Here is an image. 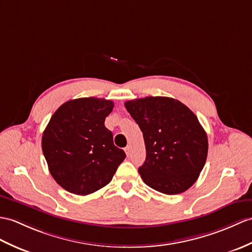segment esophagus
Listing matches in <instances>:
<instances>
[{
	"label": "esophagus",
	"instance_id": "34e87169",
	"mask_svg": "<svg viewBox=\"0 0 252 252\" xmlns=\"http://www.w3.org/2000/svg\"><path fill=\"white\" fill-rule=\"evenodd\" d=\"M125 151H126V154L127 157L131 156V147H130V146H126V147L125 148Z\"/></svg>",
	"mask_w": 252,
	"mask_h": 252
}]
</instances>
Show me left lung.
I'll use <instances>...</instances> for the list:
<instances>
[{
  "label": "left lung",
  "mask_w": 252,
  "mask_h": 252,
  "mask_svg": "<svg viewBox=\"0 0 252 252\" xmlns=\"http://www.w3.org/2000/svg\"><path fill=\"white\" fill-rule=\"evenodd\" d=\"M143 132L146 160L138 168L144 183L164 194L188 190L205 165L207 134L197 117L177 99L147 96L125 103Z\"/></svg>",
  "instance_id": "obj_1"
}]
</instances>
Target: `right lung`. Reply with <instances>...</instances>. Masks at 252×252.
I'll use <instances>...</instances> for the list:
<instances>
[{
	"mask_svg": "<svg viewBox=\"0 0 252 252\" xmlns=\"http://www.w3.org/2000/svg\"><path fill=\"white\" fill-rule=\"evenodd\" d=\"M114 102L81 97L56 110L42 137V148L51 176L63 189L87 195L108 185L126 154L114 145L105 126Z\"/></svg>",
	"mask_w": 252,
	"mask_h": 252,
	"instance_id": "obj_1",
	"label": "right lung"
}]
</instances>
